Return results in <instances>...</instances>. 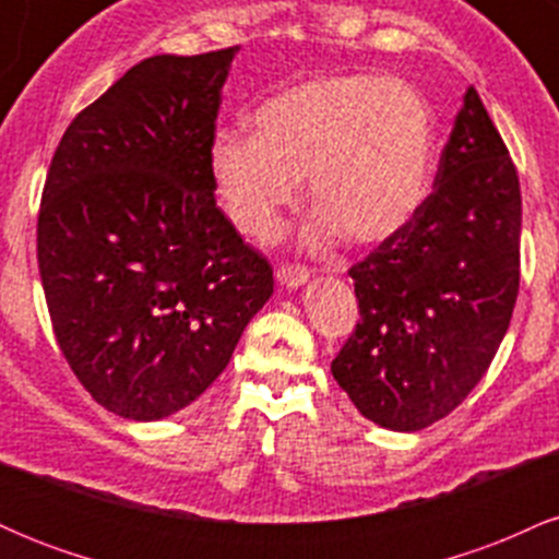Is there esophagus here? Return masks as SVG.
<instances>
[{
    "label": "esophagus",
    "instance_id": "1",
    "mask_svg": "<svg viewBox=\"0 0 559 559\" xmlns=\"http://www.w3.org/2000/svg\"><path fill=\"white\" fill-rule=\"evenodd\" d=\"M275 278L288 288H297L310 278V267L299 265V262H284V265H278V271H275Z\"/></svg>",
    "mask_w": 559,
    "mask_h": 559
}]
</instances>
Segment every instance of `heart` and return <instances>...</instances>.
<instances>
[{
	"instance_id": "heart-1",
	"label": "heart",
	"mask_w": 559,
	"mask_h": 559,
	"mask_svg": "<svg viewBox=\"0 0 559 559\" xmlns=\"http://www.w3.org/2000/svg\"><path fill=\"white\" fill-rule=\"evenodd\" d=\"M258 131L221 128L207 165L223 210L241 234L267 239L299 197L318 210V234L386 241L426 197L433 115L402 81L370 73L316 75L254 112Z\"/></svg>"
}]
</instances>
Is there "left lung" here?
I'll return each instance as SVG.
<instances>
[{
    "instance_id": "left-lung-1",
    "label": "left lung",
    "mask_w": 559,
    "mask_h": 559,
    "mask_svg": "<svg viewBox=\"0 0 559 559\" xmlns=\"http://www.w3.org/2000/svg\"><path fill=\"white\" fill-rule=\"evenodd\" d=\"M349 275L360 320L331 362L338 386L391 431L447 418L489 370L521 286V183L473 86L433 191Z\"/></svg>"
}]
</instances>
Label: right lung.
Wrapping results in <instances>:
<instances>
[{
	"mask_svg": "<svg viewBox=\"0 0 559 559\" xmlns=\"http://www.w3.org/2000/svg\"><path fill=\"white\" fill-rule=\"evenodd\" d=\"M236 52L133 66L75 115L49 165L36 226L49 318L83 389L120 418L194 402L273 294L207 165Z\"/></svg>",
	"mask_w": 559,
	"mask_h": 559,
	"instance_id": "1",
	"label": "right lung"
}]
</instances>
